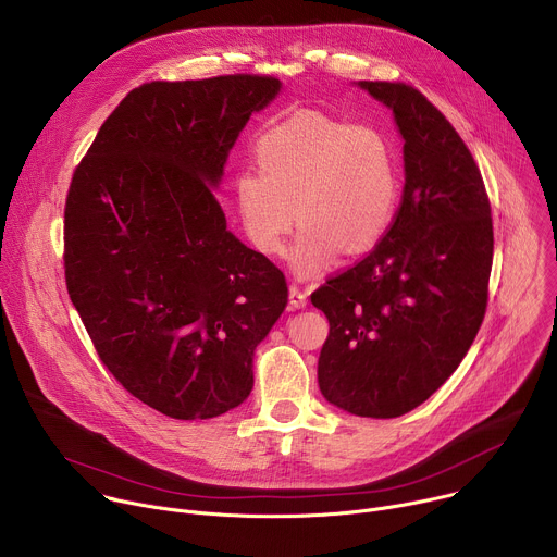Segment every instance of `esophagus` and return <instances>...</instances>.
Segmentation results:
<instances>
[{
  "label": "esophagus",
  "mask_w": 557,
  "mask_h": 557,
  "mask_svg": "<svg viewBox=\"0 0 557 557\" xmlns=\"http://www.w3.org/2000/svg\"><path fill=\"white\" fill-rule=\"evenodd\" d=\"M288 297H290V306L293 308H306V304H308V288H299L297 284H290Z\"/></svg>",
  "instance_id": "34e87169"
}]
</instances>
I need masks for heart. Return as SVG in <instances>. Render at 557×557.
<instances>
[{
	"label": "heart",
	"mask_w": 557,
	"mask_h": 557,
	"mask_svg": "<svg viewBox=\"0 0 557 557\" xmlns=\"http://www.w3.org/2000/svg\"><path fill=\"white\" fill-rule=\"evenodd\" d=\"M258 170L233 178V202L249 243L277 256L297 220L288 253L295 275L312 277L342 256L372 249L401 198L399 151L385 129L322 112H293L256 140Z\"/></svg>",
	"instance_id": "1"
}]
</instances>
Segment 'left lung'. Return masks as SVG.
Returning a JSON list of instances; mask_svg holds the SVG:
<instances>
[{
    "label": "left lung",
    "mask_w": 557,
    "mask_h": 557,
    "mask_svg": "<svg viewBox=\"0 0 557 557\" xmlns=\"http://www.w3.org/2000/svg\"><path fill=\"white\" fill-rule=\"evenodd\" d=\"M357 88L392 110L406 187L372 253L310 295L331 324L317 381L339 410L394 419L451 376L483 324L492 207L467 145L419 90L387 82Z\"/></svg>",
    "instance_id": "8db88e82"
}]
</instances>
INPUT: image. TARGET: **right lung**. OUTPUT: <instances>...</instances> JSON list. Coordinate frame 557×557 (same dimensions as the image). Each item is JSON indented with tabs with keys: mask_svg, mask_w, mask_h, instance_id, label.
I'll return each mask as SVG.
<instances>
[{
	"mask_svg": "<svg viewBox=\"0 0 557 557\" xmlns=\"http://www.w3.org/2000/svg\"><path fill=\"white\" fill-rule=\"evenodd\" d=\"M280 78L226 74L132 90L74 170L65 284L108 370L181 421L253 389V355L288 301L284 273L226 228L228 151Z\"/></svg>",
	"mask_w": 557,
	"mask_h": 557,
	"instance_id": "right-lung-1",
	"label": "right lung"
}]
</instances>
